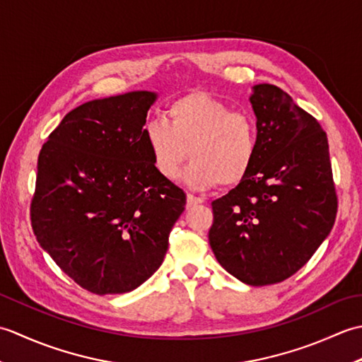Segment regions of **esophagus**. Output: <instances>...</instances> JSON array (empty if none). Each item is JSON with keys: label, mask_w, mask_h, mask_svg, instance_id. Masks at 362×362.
Returning <instances> with one entry per match:
<instances>
[{"label": "esophagus", "mask_w": 362, "mask_h": 362, "mask_svg": "<svg viewBox=\"0 0 362 362\" xmlns=\"http://www.w3.org/2000/svg\"><path fill=\"white\" fill-rule=\"evenodd\" d=\"M204 199L202 197H197L194 194H187V206L189 209V206H194L197 204H202Z\"/></svg>", "instance_id": "34e87169"}]
</instances>
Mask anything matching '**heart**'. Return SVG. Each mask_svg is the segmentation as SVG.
I'll return each instance as SVG.
<instances>
[{"instance_id":"b5f03b06","label":"heart","mask_w":362,"mask_h":362,"mask_svg":"<svg viewBox=\"0 0 362 362\" xmlns=\"http://www.w3.org/2000/svg\"><path fill=\"white\" fill-rule=\"evenodd\" d=\"M144 140L157 173L174 180L183 161L193 158L185 182L194 188L233 187L247 177L258 151L257 122L252 115L232 110L219 99L193 93L144 127Z\"/></svg>"}]
</instances>
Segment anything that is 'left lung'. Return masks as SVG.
Instances as JSON below:
<instances>
[{
    "instance_id": "obj_1",
    "label": "left lung",
    "mask_w": 362,
    "mask_h": 362,
    "mask_svg": "<svg viewBox=\"0 0 362 362\" xmlns=\"http://www.w3.org/2000/svg\"><path fill=\"white\" fill-rule=\"evenodd\" d=\"M250 104L257 157L247 177L211 202L209 240L228 274L266 286L308 263L334 226L337 196L317 119L272 83L253 87Z\"/></svg>"
}]
</instances>
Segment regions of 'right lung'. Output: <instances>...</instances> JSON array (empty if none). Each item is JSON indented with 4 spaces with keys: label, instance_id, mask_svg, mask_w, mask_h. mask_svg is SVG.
<instances>
[{
    "label": "right lung",
    "instance_id": "right-lung-1",
    "mask_svg": "<svg viewBox=\"0 0 362 362\" xmlns=\"http://www.w3.org/2000/svg\"><path fill=\"white\" fill-rule=\"evenodd\" d=\"M156 99L130 91L76 107L38 156L34 235L93 294H122L148 280L185 210V193L157 173L144 140Z\"/></svg>",
    "mask_w": 362,
    "mask_h": 362
}]
</instances>
